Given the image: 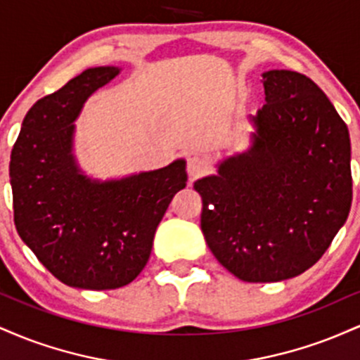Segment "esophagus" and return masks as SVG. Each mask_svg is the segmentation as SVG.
Returning a JSON list of instances; mask_svg holds the SVG:
<instances>
[{
    "instance_id": "1",
    "label": "esophagus",
    "mask_w": 360,
    "mask_h": 360,
    "mask_svg": "<svg viewBox=\"0 0 360 360\" xmlns=\"http://www.w3.org/2000/svg\"><path fill=\"white\" fill-rule=\"evenodd\" d=\"M186 169H188V174L191 177L201 176L206 171V160L201 155L191 154L188 157V162H186Z\"/></svg>"
}]
</instances>
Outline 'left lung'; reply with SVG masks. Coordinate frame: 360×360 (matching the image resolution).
Returning a JSON list of instances; mask_svg holds the SVG:
<instances>
[{
    "label": "left lung",
    "mask_w": 360,
    "mask_h": 360,
    "mask_svg": "<svg viewBox=\"0 0 360 360\" xmlns=\"http://www.w3.org/2000/svg\"><path fill=\"white\" fill-rule=\"evenodd\" d=\"M266 105L252 146L194 183L201 230L225 269L247 283L300 276L325 254L352 203L349 128L304 74H262Z\"/></svg>",
    "instance_id": "1"
}]
</instances>
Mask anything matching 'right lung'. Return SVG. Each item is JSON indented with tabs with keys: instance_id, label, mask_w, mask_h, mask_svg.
<instances>
[{
	"instance_id": "add662e5",
	"label": "right lung",
	"mask_w": 360,
	"mask_h": 360,
	"mask_svg": "<svg viewBox=\"0 0 360 360\" xmlns=\"http://www.w3.org/2000/svg\"><path fill=\"white\" fill-rule=\"evenodd\" d=\"M120 69L91 68L28 110L10 160L15 226L60 283L117 289L150 257L174 194L186 186L184 159L122 179L82 174L72 154L76 118L91 94Z\"/></svg>"
}]
</instances>
